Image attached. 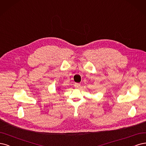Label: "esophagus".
<instances>
[{
  "label": "esophagus",
  "instance_id": "esophagus-1",
  "mask_svg": "<svg viewBox=\"0 0 146 146\" xmlns=\"http://www.w3.org/2000/svg\"><path fill=\"white\" fill-rule=\"evenodd\" d=\"M74 87L76 88H79L80 87V84L79 83H75L74 84Z\"/></svg>",
  "mask_w": 146,
  "mask_h": 146
}]
</instances>
